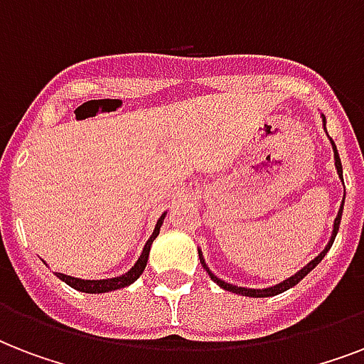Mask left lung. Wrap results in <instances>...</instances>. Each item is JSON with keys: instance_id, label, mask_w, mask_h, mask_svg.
I'll list each match as a JSON object with an SVG mask.
<instances>
[{"instance_id": "1", "label": "left lung", "mask_w": 364, "mask_h": 364, "mask_svg": "<svg viewBox=\"0 0 364 364\" xmlns=\"http://www.w3.org/2000/svg\"><path fill=\"white\" fill-rule=\"evenodd\" d=\"M321 121H323V130L327 132V119L321 115ZM328 136V134H327ZM331 139V137H328ZM331 145H333V153H334V168H336V173H338L340 181H342V185H344V176H342V162H340V156H338V151H336V145H334V141L331 139ZM344 200H346V193H344ZM344 200H342V204H340V210H338V215H336V219H334L333 223V232H331V238H328V243L325 245V249H323L321 253L317 255L316 259L310 260L308 264L304 266V268H300L294 276L287 277V279H283V282H279L277 285H272V287H264V289H249V287H238V285H232V283H227L225 279H221V277H217L213 272L210 270V266L205 264V259L204 255H202V249L198 247V257H200V262H202V266H204V270L208 272V276L213 279V283H217L219 287L225 289V291H230V293H236V294H242V296H251V299H266V296H276V294L283 293V291H287V289L294 287L296 283L302 279V277H306L308 274H310L314 268H316L319 262L323 260V257L328 253V249L333 247V242L334 238H336V234H338V228H340V221H342V211H344Z\"/></svg>"}]
</instances>
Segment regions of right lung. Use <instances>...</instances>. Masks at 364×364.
Wrapping results in <instances>:
<instances>
[{"label": "right lung", "instance_id": "obj_1", "mask_svg": "<svg viewBox=\"0 0 364 364\" xmlns=\"http://www.w3.org/2000/svg\"><path fill=\"white\" fill-rule=\"evenodd\" d=\"M166 215H168V211H164L162 215L159 217V221L154 225V230L151 234V238L147 240L145 243V247H143L141 255H139V259L136 260V264L132 266L130 270L122 274V276L117 277H107V279H81V277H73V276H65V274H60V272H54L58 279H62L64 283H68L70 287L77 289V291H81V293H90V294H100V293H109V291H117V289L128 287L132 283L136 282L137 277L141 276L143 270H145V266H147L149 260V251H151V245H153L154 238L159 236L160 227H162V223H164ZM47 264V262H45Z\"/></svg>", "mask_w": 364, "mask_h": 364}]
</instances>
